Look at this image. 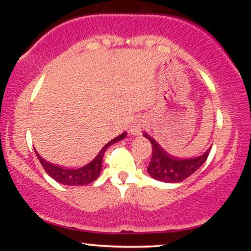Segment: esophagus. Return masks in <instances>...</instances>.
Returning <instances> with one entry per match:
<instances>
[{
    "label": "esophagus",
    "instance_id": "1",
    "mask_svg": "<svg viewBox=\"0 0 251 251\" xmlns=\"http://www.w3.org/2000/svg\"><path fill=\"white\" fill-rule=\"evenodd\" d=\"M146 127V122L142 118L135 119L131 126V134L132 135H139Z\"/></svg>",
    "mask_w": 251,
    "mask_h": 251
}]
</instances>
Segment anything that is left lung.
<instances>
[{
	"instance_id": "left-lung-1",
	"label": "left lung",
	"mask_w": 251,
	"mask_h": 251,
	"mask_svg": "<svg viewBox=\"0 0 251 251\" xmlns=\"http://www.w3.org/2000/svg\"><path fill=\"white\" fill-rule=\"evenodd\" d=\"M144 137L152 144V157L148 166V174L155 180L164 181V183H180L185 180L205 163L210 153L209 148L198 157L179 159L168 153L149 134L144 133Z\"/></svg>"
}]
</instances>
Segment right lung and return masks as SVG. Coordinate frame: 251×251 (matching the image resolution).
I'll use <instances>...</instances> for the list:
<instances>
[{
  "instance_id": "right-lung-1",
  "label": "right lung",
  "mask_w": 251,
  "mask_h": 251,
  "mask_svg": "<svg viewBox=\"0 0 251 251\" xmlns=\"http://www.w3.org/2000/svg\"><path fill=\"white\" fill-rule=\"evenodd\" d=\"M127 135L126 132L119 134L118 137L114 138L113 140L106 144L103 148L100 150L99 153L97 154V157L92 160L91 163H88L87 165L82 166L79 169H65L60 168V166L53 165V164L46 162L45 159L35 151V153L39 158L40 163L45 169V171L53 178L54 180H56L57 183L63 184V185H71V186H80V185H87V184L92 183L99 177L100 172H101V165H102V157L105 151L109 146L113 145L114 143L123 140L124 138Z\"/></svg>"
}]
</instances>
